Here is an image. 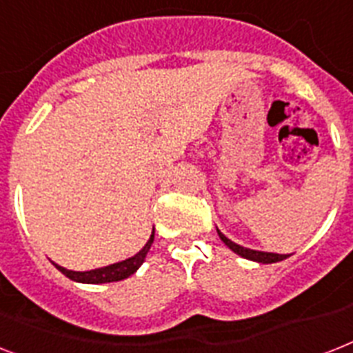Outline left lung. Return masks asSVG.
<instances>
[{
    "label": "left lung",
    "instance_id": "8db88e82",
    "mask_svg": "<svg viewBox=\"0 0 353 353\" xmlns=\"http://www.w3.org/2000/svg\"><path fill=\"white\" fill-rule=\"evenodd\" d=\"M217 236L221 237V241L225 243L232 252H236L237 256L245 257V259H250V261H256V263H263V265H270V263H277V261H283L286 259V254H272V252H259V250H250V248H245V246L237 245V243L230 241L225 234L217 230Z\"/></svg>",
    "mask_w": 353,
    "mask_h": 353
}]
</instances>
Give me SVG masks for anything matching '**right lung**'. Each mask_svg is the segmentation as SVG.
<instances>
[{"instance_id": "add662e5", "label": "right lung", "mask_w": 353, "mask_h": 353, "mask_svg": "<svg viewBox=\"0 0 353 353\" xmlns=\"http://www.w3.org/2000/svg\"><path fill=\"white\" fill-rule=\"evenodd\" d=\"M152 243H154V232H152L150 239L147 241V245L143 246L141 250L137 252L136 256L128 257L125 261H119V263H114V265L103 266V268H96V270H88V272H74V270H67V268H63V266L56 265L57 270L65 274L68 279L77 281V283H87V285H101V283H114V281H121L130 277L134 272L143 265V261L147 257L148 250H150Z\"/></svg>"}]
</instances>
